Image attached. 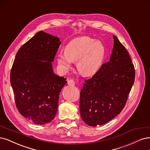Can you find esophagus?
Wrapping results in <instances>:
<instances>
[{"mask_svg":"<svg viewBox=\"0 0 150 150\" xmlns=\"http://www.w3.org/2000/svg\"><path fill=\"white\" fill-rule=\"evenodd\" d=\"M67 83H68V85L70 86H74V85H75V81L74 80H71V79L68 80Z\"/></svg>","mask_w":150,"mask_h":150,"instance_id":"obj_1","label":"esophagus"}]
</instances>
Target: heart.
<instances>
[{"instance_id":"obj_1","label":"heart","mask_w":150,"mask_h":150,"mask_svg":"<svg viewBox=\"0 0 150 150\" xmlns=\"http://www.w3.org/2000/svg\"><path fill=\"white\" fill-rule=\"evenodd\" d=\"M106 54L101 42L83 36L70 41L65 51L57 54V61L60 70L67 73L76 62V69L83 76H90L97 72L103 65Z\"/></svg>"}]
</instances>
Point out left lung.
Returning <instances> with one entry per match:
<instances>
[{
  "label": "left lung",
  "instance_id": "obj_1",
  "mask_svg": "<svg viewBox=\"0 0 150 150\" xmlns=\"http://www.w3.org/2000/svg\"><path fill=\"white\" fill-rule=\"evenodd\" d=\"M110 61L105 63L80 91V112L91 127L102 125L125 107L134 83L135 71L128 52L115 35Z\"/></svg>",
  "mask_w": 150,
  "mask_h": 150
}]
</instances>
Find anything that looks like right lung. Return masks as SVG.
Returning a JSON list of instances; mask_svg holds the SVG:
<instances>
[{"instance_id": "obj_1", "label": "right lung", "mask_w": 150, "mask_h": 150, "mask_svg": "<svg viewBox=\"0 0 150 150\" xmlns=\"http://www.w3.org/2000/svg\"><path fill=\"white\" fill-rule=\"evenodd\" d=\"M61 42L40 31L19 49L11 71V83L19 113L35 125L54 119L66 79L55 75L52 63Z\"/></svg>"}]
</instances>
